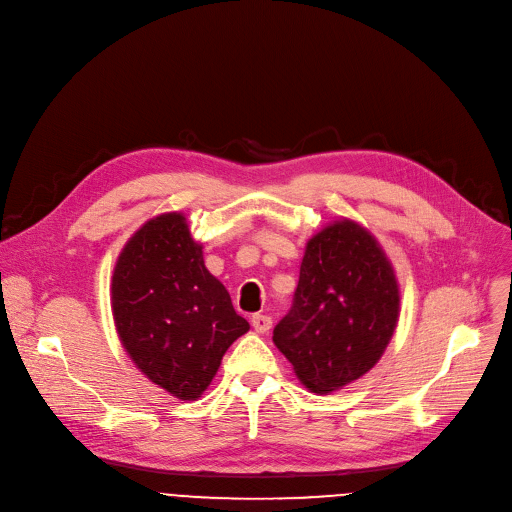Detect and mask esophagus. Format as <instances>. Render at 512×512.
Segmentation results:
<instances>
[{
	"label": "esophagus",
	"instance_id": "1",
	"mask_svg": "<svg viewBox=\"0 0 512 512\" xmlns=\"http://www.w3.org/2000/svg\"><path fill=\"white\" fill-rule=\"evenodd\" d=\"M252 326L258 335H264V333H268L270 326H273V320H270V316H266V314H254Z\"/></svg>",
	"mask_w": 512,
	"mask_h": 512
}]
</instances>
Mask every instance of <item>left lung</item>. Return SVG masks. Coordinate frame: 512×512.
Listing matches in <instances>:
<instances>
[{
  "label": "left lung",
  "mask_w": 512,
  "mask_h": 512,
  "mask_svg": "<svg viewBox=\"0 0 512 512\" xmlns=\"http://www.w3.org/2000/svg\"><path fill=\"white\" fill-rule=\"evenodd\" d=\"M399 314L393 262L370 229L341 217L308 239L293 306L273 341L310 393L328 395L378 364Z\"/></svg>",
  "instance_id": "1"
}]
</instances>
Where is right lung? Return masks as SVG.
<instances>
[{
    "label": "right lung",
    "instance_id": "obj_1",
    "mask_svg": "<svg viewBox=\"0 0 512 512\" xmlns=\"http://www.w3.org/2000/svg\"><path fill=\"white\" fill-rule=\"evenodd\" d=\"M111 312L134 366L179 401H196L250 330L177 210L148 219L119 252Z\"/></svg>",
    "mask_w": 512,
    "mask_h": 512
}]
</instances>
